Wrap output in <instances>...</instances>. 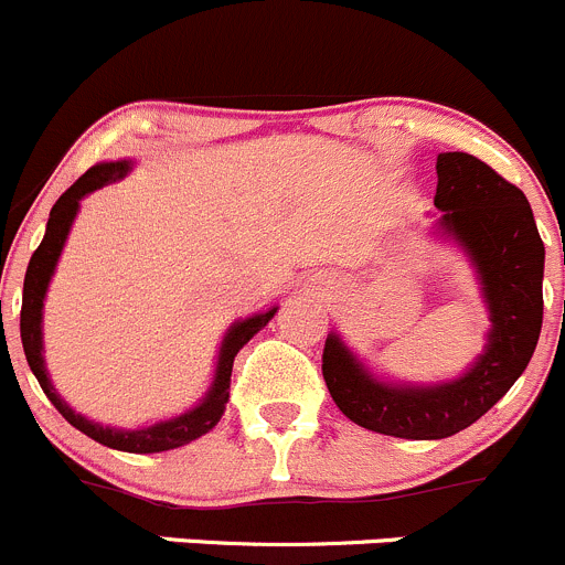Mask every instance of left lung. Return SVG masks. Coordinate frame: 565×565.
I'll use <instances>...</instances> for the list:
<instances>
[{
	"mask_svg": "<svg viewBox=\"0 0 565 565\" xmlns=\"http://www.w3.org/2000/svg\"><path fill=\"white\" fill-rule=\"evenodd\" d=\"M437 198L443 227L478 266L491 332L472 371L437 387H393L362 371L329 334L321 371L329 395L349 420L401 439H445L465 431L513 387L533 356L544 321V242L522 189L470 153H439Z\"/></svg>",
	"mask_w": 565,
	"mask_h": 565,
	"instance_id": "1",
	"label": "left lung"
}]
</instances>
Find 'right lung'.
Segmentation results:
<instances>
[{"label":"right lung","instance_id":"add662e5","mask_svg":"<svg viewBox=\"0 0 565 565\" xmlns=\"http://www.w3.org/2000/svg\"><path fill=\"white\" fill-rule=\"evenodd\" d=\"M128 172V161H106V164H95L68 192L60 194V200L54 203L52 214H49L46 236H43L41 247L35 249V255L30 258L24 277V296H21V343H24L26 362H30L32 373H35L38 384L43 387L46 398L52 401L54 409L65 417L74 428H79L82 434L95 439V443L106 445V448L126 450V454H161V450L181 448L189 445L192 439L203 437L211 428L220 423L222 412H225L227 398H231V373H233V360H236L238 351L244 349L249 338L255 332L266 327L271 321V316L277 312V307H271L269 312H260V316L247 318V321H238L236 327L227 332L225 343L220 351V365H216L214 384H211L209 395L203 398V404L194 406L186 415L175 417V420L156 423L150 428H139V431H117V428H104L98 423H90L87 417L76 415L57 393H54L52 382L46 376V367H43V338H41V316H43V296H46L49 280H52L54 264H57L60 253H63L65 236L71 231V222H74L76 209H79V200L85 198L93 189H100L104 183L117 181Z\"/></svg>","mask_w":565,"mask_h":565}]
</instances>
